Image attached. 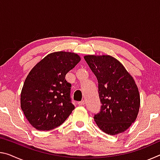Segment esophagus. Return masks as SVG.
<instances>
[{"instance_id":"obj_1","label":"esophagus","mask_w":160,"mask_h":160,"mask_svg":"<svg viewBox=\"0 0 160 160\" xmlns=\"http://www.w3.org/2000/svg\"><path fill=\"white\" fill-rule=\"evenodd\" d=\"M84 104H85V101H81L78 102V105H79V106H83Z\"/></svg>"}]
</instances>
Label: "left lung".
<instances>
[{
  "label": "left lung",
  "mask_w": 160,
  "mask_h": 160,
  "mask_svg": "<svg viewBox=\"0 0 160 160\" xmlns=\"http://www.w3.org/2000/svg\"><path fill=\"white\" fill-rule=\"evenodd\" d=\"M84 58L98 80L102 107L94 121L107 134L124 132L135 121L140 109V94L133 78L112 56L87 55Z\"/></svg>",
  "instance_id": "obj_1"
}]
</instances>
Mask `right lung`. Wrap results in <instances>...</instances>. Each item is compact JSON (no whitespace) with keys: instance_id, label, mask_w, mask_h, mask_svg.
Listing matches in <instances>:
<instances>
[{"instance_id":"obj_1","label":"right lung","mask_w":160,"mask_h":160,"mask_svg":"<svg viewBox=\"0 0 160 160\" xmlns=\"http://www.w3.org/2000/svg\"><path fill=\"white\" fill-rule=\"evenodd\" d=\"M75 53H49L27 76L20 94L21 109L31 125L39 131L61 126L75 109L70 100L71 84L66 75L80 61Z\"/></svg>"}]
</instances>
